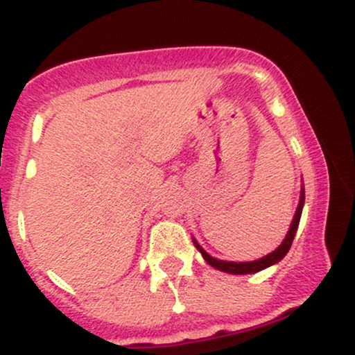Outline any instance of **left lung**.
<instances>
[{
	"label": "left lung",
	"mask_w": 355,
	"mask_h": 355,
	"mask_svg": "<svg viewBox=\"0 0 355 355\" xmlns=\"http://www.w3.org/2000/svg\"><path fill=\"white\" fill-rule=\"evenodd\" d=\"M304 190H302V195H300V202H299V207H297V211H295V217L292 220V225L291 229H288V234L285 240L282 242V245H280L277 250L272 252V254H268L267 257H263V259H259L255 260V262H225V260H217L214 259V257H210L207 254L203 248L198 245L197 242H195V245H197L198 250L202 252L203 259H205V262L209 263V266L218 268V270L222 272H227V274H239V275H243V274H255V272H260L263 270V268L270 267L272 263H277L280 259H284V255L287 254L288 248H291L292 242H294V237H295V232H297V227H299V222H300V215H302V207H304Z\"/></svg>",
	"instance_id": "left-lung-1"
}]
</instances>
